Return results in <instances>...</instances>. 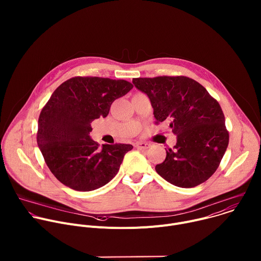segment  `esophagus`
I'll use <instances>...</instances> for the list:
<instances>
[{
    "instance_id": "34e87169",
    "label": "esophagus",
    "mask_w": 261,
    "mask_h": 261,
    "mask_svg": "<svg viewBox=\"0 0 261 261\" xmlns=\"http://www.w3.org/2000/svg\"><path fill=\"white\" fill-rule=\"evenodd\" d=\"M136 147H139V148H142V150H146V148H148L151 146V143L148 142H144V141H139V142H136L134 144Z\"/></svg>"
}]
</instances>
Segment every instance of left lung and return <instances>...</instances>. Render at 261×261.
Instances as JSON below:
<instances>
[{"instance_id":"obj_1","label":"left lung","mask_w":261,"mask_h":261,"mask_svg":"<svg viewBox=\"0 0 261 261\" xmlns=\"http://www.w3.org/2000/svg\"><path fill=\"white\" fill-rule=\"evenodd\" d=\"M151 101L157 122L171 121L176 135L157 173L180 188H193L217 170L229 141L219 103L197 82L186 76L133 79Z\"/></svg>"}]
</instances>
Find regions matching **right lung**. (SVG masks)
<instances>
[{
  "instance_id": "add662e5",
  "label": "right lung",
  "mask_w": 261,
  "mask_h": 261,
  "mask_svg": "<svg viewBox=\"0 0 261 261\" xmlns=\"http://www.w3.org/2000/svg\"><path fill=\"white\" fill-rule=\"evenodd\" d=\"M133 86L123 80L73 77L63 83L41 110L37 143L53 174L76 191H93L118 173L131 144H103L90 132L95 119L106 118L113 102Z\"/></svg>"
}]
</instances>
